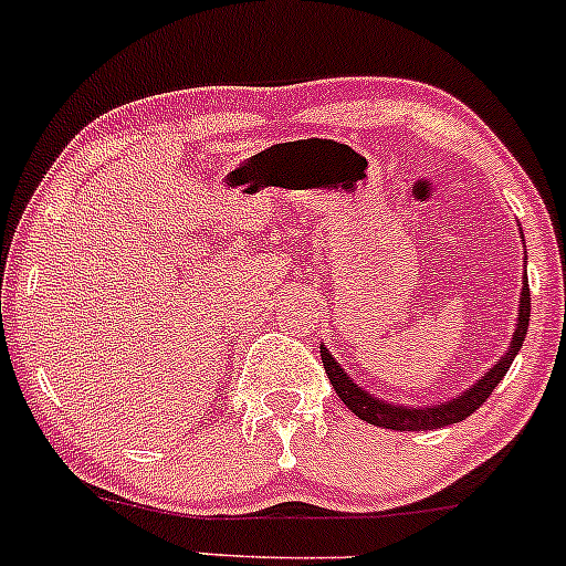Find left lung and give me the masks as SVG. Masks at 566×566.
<instances>
[{
	"mask_svg": "<svg viewBox=\"0 0 566 566\" xmlns=\"http://www.w3.org/2000/svg\"><path fill=\"white\" fill-rule=\"evenodd\" d=\"M526 285H528V281H524V291H521L518 324H515L513 343H510L507 354H504L500 361H496L494 367L489 369V375H485L483 380H478L475 386H472L470 391L461 394L459 399H451V402H446V405L421 407V410H416V407L386 405V402H382V399L373 397V394L364 391L361 386H356V382L350 380L348 375L343 373V369H339V364L329 356V350H326L324 345H321V361H324V369H326V375H329L334 391H337V397L343 399V402L348 405V410L356 412V416L361 418V421L375 423V427H382V429H394V431H429V429L448 427V423L464 421L467 416H472V412H475L478 407L491 397V391H494V388H496V382H500L504 375H507L510 364H513L515 354H518L521 345H524L526 326H528V313H532V300H528V289H526Z\"/></svg>",
	"mask_w": 566,
	"mask_h": 566,
	"instance_id": "left-lung-1",
	"label": "left lung"
}]
</instances>
